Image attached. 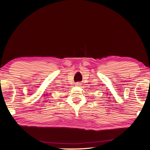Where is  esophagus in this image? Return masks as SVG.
I'll use <instances>...</instances> for the list:
<instances>
[{
	"label": "esophagus",
	"mask_w": 150,
	"mask_h": 150,
	"mask_svg": "<svg viewBox=\"0 0 150 150\" xmlns=\"http://www.w3.org/2000/svg\"><path fill=\"white\" fill-rule=\"evenodd\" d=\"M81 83H79V82H77V83H76V84H75V86H81Z\"/></svg>",
	"instance_id": "34e87169"
}]
</instances>
